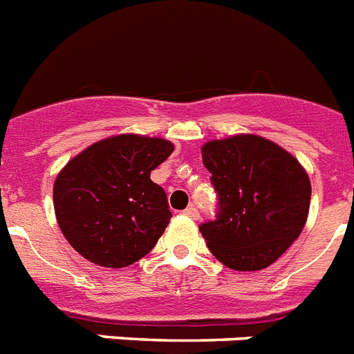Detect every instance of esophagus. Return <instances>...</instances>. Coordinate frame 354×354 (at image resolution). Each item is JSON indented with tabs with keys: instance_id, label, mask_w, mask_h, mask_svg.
Segmentation results:
<instances>
[{
	"instance_id": "esophagus-1",
	"label": "esophagus",
	"mask_w": 354,
	"mask_h": 354,
	"mask_svg": "<svg viewBox=\"0 0 354 354\" xmlns=\"http://www.w3.org/2000/svg\"><path fill=\"white\" fill-rule=\"evenodd\" d=\"M184 214H188V216H192V218H198V211L195 206L186 207V209H184Z\"/></svg>"
}]
</instances>
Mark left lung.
Segmentation results:
<instances>
[{
	"instance_id": "left-lung-1",
	"label": "left lung",
	"mask_w": 354,
	"mask_h": 354,
	"mask_svg": "<svg viewBox=\"0 0 354 354\" xmlns=\"http://www.w3.org/2000/svg\"><path fill=\"white\" fill-rule=\"evenodd\" d=\"M202 162L218 193V213L201 225L211 254L232 270L267 268L306 223V170L285 148L254 134L207 141Z\"/></svg>"
}]
</instances>
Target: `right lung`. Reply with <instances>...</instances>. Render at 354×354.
Returning <instances> with one entry per match:
<instances>
[{
  "label": "right lung",
  "instance_id": "right-lung-1",
  "mask_svg": "<svg viewBox=\"0 0 354 354\" xmlns=\"http://www.w3.org/2000/svg\"><path fill=\"white\" fill-rule=\"evenodd\" d=\"M171 152L174 145L161 138L120 134L75 156L53 184L57 222L69 245L109 268L147 256L171 218L150 171Z\"/></svg>",
  "mask_w": 354,
  "mask_h": 354
}]
</instances>
